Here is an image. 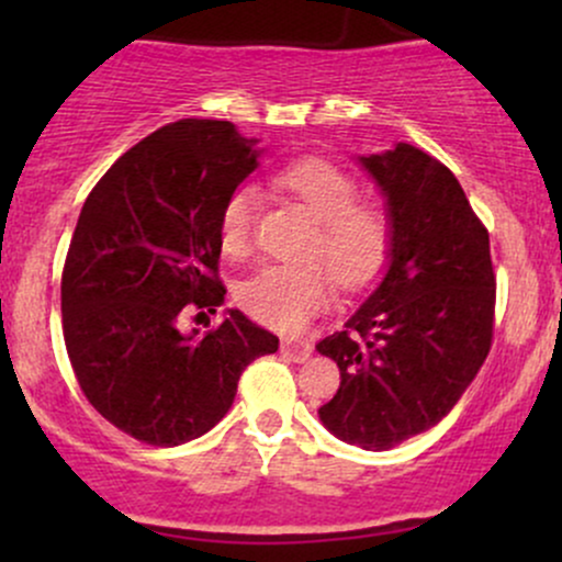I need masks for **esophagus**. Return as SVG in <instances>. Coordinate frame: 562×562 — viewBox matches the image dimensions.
Listing matches in <instances>:
<instances>
[{"instance_id":"1","label":"esophagus","mask_w":562,"mask_h":562,"mask_svg":"<svg viewBox=\"0 0 562 562\" xmlns=\"http://www.w3.org/2000/svg\"><path fill=\"white\" fill-rule=\"evenodd\" d=\"M282 357H288L290 362H295V364H303L306 362L308 357H312V346L308 344H303V340H288V344H282Z\"/></svg>"}]
</instances>
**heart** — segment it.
I'll list each match as a JSON object with an SVG mask.
<instances>
[{
  "instance_id": "1",
  "label": "heart",
  "mask_w": 562,
  "mask_h": 562,
  "mask_svg": "<svg viewBox=\"0 0 562 562\" xmlns=\"http://www.w3.org/2000/svg\"><path fill=\"white\" fill-rule=\"evenodd\" d=\"M303 209L319 222L308 259L330 267L340 288L359 290L383 272L391 254V216L380 205L357 203L359 184L351 173L325 158H303L277 177ZM259 192L240 184L229 192L218 214V243L232 259H240L254 240ZM330 301V274L319 263L263 267L237 288V303L248 317L272 330H301Z\"/></svg>"
}]
</instances>
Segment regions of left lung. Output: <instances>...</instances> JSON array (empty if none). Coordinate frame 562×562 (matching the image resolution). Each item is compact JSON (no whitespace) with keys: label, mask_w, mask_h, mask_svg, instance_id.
I'll use <instances>...</instances> for the list:
<instances>
[{"label":"left lung","mask_w":562,"mask_h":562,"mask_svg":"<svg viewBox=\"0 0 562 562\" xmlns=\"http://www.w3.org/2000/svg\"><path fill=\"white\" fill-rule=\"evenodd\" d=\"M391 216L389 269L317 351L340 370L319 420L370 451L398 447L454 409L492 348L488 232L441 160L398 142L359 158Z\"/></svg>","instance_id":"left-lung-1"}]
</instances>
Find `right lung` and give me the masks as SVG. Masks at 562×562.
<instances>
[{
    "mask_svg": "<svg viewBox=\"0 0 562 562\" xmlns=\"http://www.w3.org/2000/svg\"><path fill=\"white\" fill-rule=\"evenodd\" d=\"M261 153L229 121L182 119L124 153L83 203L63 267V338L89 404L137 441L209 434L245 367L280 346L237 308L205 335L179 330L187 312L224 303L218 214Z\"/></svg>",
    "mask_w": 562,
    "mask_h": 562,
    "instance_id": "obj_1",
    "label": "right lung"
}]
</instances>
